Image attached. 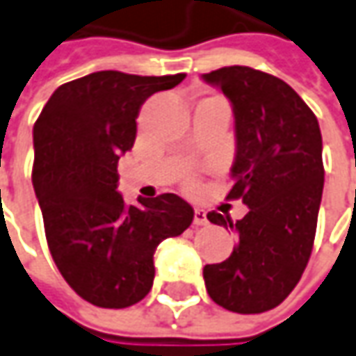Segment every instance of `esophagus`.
Listing matches in <instances>:
<instances>
[{
    "instance_id": "obj_1",
    "label": "esophagus",
    "mask_w": 356,
    "mask_h": 356,
    "mask_svg": "<svg viewBox=\"0 0 356 356\" xmlns=\"http://www.w3.org/2000/svg\"><path fill=\"white\" fill-rule=\"evenodd\" d=\"M209 218H207V212L200 209H195V226H207Z\"/></svg>"
}]
</instances>
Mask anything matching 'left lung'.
<instances>
[{
	"mask_svg": "<svg viewBox=\"0 0 356 356\" xmlns=\"http://www.w3.org/2000/svg\"><path fill=\"white\" fill-rule=\"evenodd\" d=\"M202 79L234 108L236 183L228 198L249 209L238 222L209 212L212 224L238 234V245L226 261L204 267V284L222 308L261 314L289 296L312 255L323 193L320 124L302 97L270 74L228 66Z\"/></svg>",
	"mask_w": 356,
	"mask_h": 356,
	"instance_id": "left-lung-1",
	"label": "left lung"
}]
</instances>
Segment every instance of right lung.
Segmentation results:
<instances>
[{
    "instance_id": "1",
    "label": "right lung",
    "mask_w": 356,
    "mask_h": 356,
    "mask_svg": "<svg viewBox=\"0 0 356 356\" xmlns=\"http://www.w3.org/2000/svg\"><path fill=\"white\" fill-rule=\"evenodd\" d=\"M183 79L95 72L58 87L36 118L33 185L48 249L93 306L128 308L144 298L156 248L193 222V207L173 193L127 204L117 191L118 159L134 146L140 107Z\"/></svg>"
}]
</instances>
